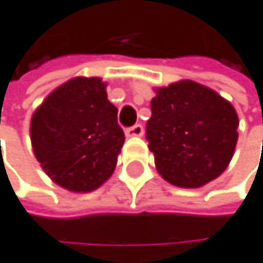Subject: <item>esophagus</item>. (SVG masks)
Masks as SVG:
<instances>
[{
	"label": "esophagus",
	"mask_w": 263,
	"mask_h": 263,
	"mask_svg": "<svg viewBox=\"0 0 263 263\" xmlns=\"http://www.w3.org/2000/svg\"><path fill=\"white\" fill-rule=\"evenodd\" d=\"M143 133H144V128H143L141 123H136V125H133V127L125 130V135L127 136H143Z\"/></svg>",
	"instance_id": "obj_1"
}]
</instances>
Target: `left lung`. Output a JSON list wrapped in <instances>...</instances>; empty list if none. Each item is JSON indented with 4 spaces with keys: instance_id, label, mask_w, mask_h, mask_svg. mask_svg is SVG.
I'll return each instance as SVG.
<instances>
[{
    "instance_id": "left-lung-1",
    "label": "left lung",
    "mask_w": 263,
    "mask_h": 263,
    "mask_svg": "<svg viewBox=\"0 0 263 263\" xmlns=\"http://www.w3.org/2000/svg\"><path fill=\"white\" fill-rule=\"evenodd\" d=\"M146 140L157 172L180 188H199L228 167L238 141V116L227 99L191 80L157 89Z\"/></svg>"
}]
</instances>
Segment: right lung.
Segmentation results:
<instances>
[{"mask_svg":"<svg viewBox=\"0 0 263 263\" xmlns=\"http://www.w3.org/2000/svg\"><path fill=\"white\" fill-rule=\"evenodd\" d=\"M30 136L48 177L75 193L93 191L112 175L125 141L117 107L96 77L56 88L35 110Z\"/></svg>","mask_w":263,"mask_h":263,"instance_id":"obj_1","label":"right lung"}]
</instances>
